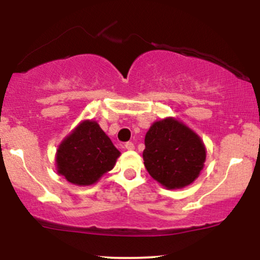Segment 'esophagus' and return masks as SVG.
<instances>
[{
  "label": "esophagus",
  "mask_w": 260,
  "mask_h": 260,
  "mask_svg": "<svg viewBox=\"0 0 260 260\" xmlns=\"http://www.w3.org/2000/svg\"><path fill=\"white\" fill-rule=\"evenodd\" d=\"M124 148L127 149V150H133L134 149V144L132 142H127L126 144H124Z\"/></svg>",
  "instance_id": "esophagus-1"
}]
</instances>
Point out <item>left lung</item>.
I'll return each instance as SVG.
<instances>
[{"instance_id": "obj_1", "label": "left lung", "mask_w": 260, "mask_h": 260, "mask_svg": "<svg viewBox=\"0 0 260 260\" xmlns=\"http://www.w3.org/2000/svg\"><path fill=\"white\" fill-rule=\"evenodd\" d=\"M151 177L170 189L186 187L204 166L205 148L201 138L174 118L155 122L145 136L143 151Z\"/></svg>"}]
</instances>
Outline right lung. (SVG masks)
Wrapping results in <instances>:
<instances>
[{"mask_svg": "<svg viewBox=\"0 0 260 260\" xmlns=\"http://www.w3.org/2000/svg\"><path fill=\"white\" fill-rule=\"evenodd\" d=\"M120 151L95 121H84L59 145L58 174L78 186L95 183L115 166Z\"/></svg>", "mask_w": 260, "mask_h": 260, "instance_id": "right-lung-1", "label": "right lung"}]
</instances>
